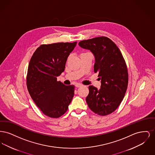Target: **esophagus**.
Instances as JSON below:
<instances>
[{
  "label": "esophagus",
  "mask_w": 155,
  "mask_h": 155,
  "mask_svg": "<svg viewBox=\"0 0 155 155\" xmlns=\"http://www.w3.org/2000/svg\"><path fill=\"white\" fill-rule=\"evenodd\" d=\"M75 86L76 87L78 88V87H82V85L81 84H78V83H77V84H75Z\"/></svg>",
  "instance_id": "34e87169"
}]
</instances>
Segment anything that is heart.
<instances>
[{"label": "heart", "mask_w": 155, "mask_h": 155, "mask_svg": "<svg viewBox=\"0 0 155 155\" xmlns=\"http://www.w3.org/2000/svg\"><path fill=\"white\" fill-rule=\"evenodd\" d=\"M70 56H68V59H70Z\"/></svg>", "instance_id": "heart-1"}]
</instances>
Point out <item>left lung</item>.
Instances as JSON below:
<instances>
[{"label": "left lung", "instance_id": "8db88e82", "mask_svg": "<svg viewBox=\"0 0 155 155\" xmlns=\"http://www.w3.org/2000/svg\"><path fill=\"white\" fill-rule=\"evenodd\" d=\"M78 45L94 54V72L98 73L101 80L99 90L89 86L87 103L89 109L98 115L110 114L122 102L128 87V73L125 60L117 46L107 37L84 40Z\"/></svg>", "mask_w": 155, "mask_h": 155}]
</instances>
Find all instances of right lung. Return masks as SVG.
<instances>
[{"instance_id": "add662e5", "label": "right lung", "mask_w": 155, "mask_h": 155, "mask_svg": "<svg viewBox=\"0 0 155 155\" xmlns=\"http://www.w3.org/2000/svg\"><path fill=\"white\" fill-rule=\"evenodd\" d=\"M77 42L43 44L30 60L27 87L30 96L46 116L59 118L66 112L74 95L73 85H65L57 77L65 68L67 59Z\"/></svg>"}]
</instances>
